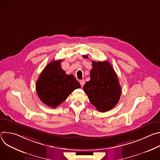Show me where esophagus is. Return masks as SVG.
<instances>
[{"instance_id": "1", "label": "esophagus", "mask_w": 160, "mask_h": 160, "mask_svg": "<svg viewBox=\"0 0 160 160\" xmlns=\"http://www.w3.org/2000/svg\"><path fill=\"white\" fill-rule=\"evenodd\" d=\"M85 83V82L84 80H80V85H81L82 87H83V86L84 85Z\"/></svg>"}]
</instances>
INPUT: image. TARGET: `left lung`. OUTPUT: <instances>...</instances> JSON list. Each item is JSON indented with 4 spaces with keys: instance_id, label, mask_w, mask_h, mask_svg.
Wrapping results in <instances>:
<instances>
[{
    "instance_id": "left-lung-1",
    "label": "left lung",
    "mask_w": 160,
    "mask_h": 160,
    "mask_svg": "<svg viewBox=\"0 0 160 160\" xmlns=\"http://www.w3.org/2000/svg\"><path fill=\"white\" fill-rule=\"evenodd\" d=\"M88 58L87 55L83 56ZM90 80L83 89L90 102L99 111L106 112L115 107L119 101L122 89L118 77L108 61H92Z\"/></svg>"
}]
</instances>
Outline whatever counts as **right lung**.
<instances>
[{
  "label": "right lung",
  "mask_w": 160,
  "mask_h": 160,
  "mask_svg": "<svg viewBox=\"0 0 160 160\" xmlns=\"http://www.w3.org/2000/svg\"><path fill=\"white\" fill-rule=\"evenodd\" d=\"M62 60L52 61L45 67L37 82V93L41 101L55 108L73 91L80 87L75 77L67 75L61 66Z\"/></svg>",
  "instance_id": "add662e5"
}]
</instances>
